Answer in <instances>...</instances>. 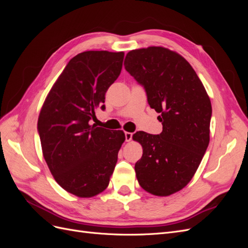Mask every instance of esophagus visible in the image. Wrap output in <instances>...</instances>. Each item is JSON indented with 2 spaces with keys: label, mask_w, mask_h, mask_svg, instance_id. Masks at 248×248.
<instances>
[{
  "label": "esophagus",
  "mask_w": 248,
  "mask_h": 248,
  "mask_svg": "<svg viewBox=\"0 0 248 248\" xmlns=\"http://www.w3.org/2000/svg\"><path fill=\"white\" fill-rule=\"evenodd\" d=\"M132 140V133L131 132H125V140L126 141H130Z\"/></svg>",
  "instance_id": "obj_1"
}]
</instances>
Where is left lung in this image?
<instances>
[{
  "instance_id": "left-lung-1",
  "label": "left lung",
  "mask_w": 248,
  "mask_h": 248,
  "mask_svg": "<svg viewBox=\"0 0 248 248\" xmlns=\"http://www.w3.org/2000/svg\"><path fill=\"white\" fill-rule=\"evenodd\" d=\"M125 69L146 90L148 103L162 124L160 134L138 131L133 140L142 147L136 163L142 189L168 197L190 182L210 140L212 107L206 89L191 65L162 46L130 50Z\"/></svg>"
}]
</instances>
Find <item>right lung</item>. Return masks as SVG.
I'll return each instance as SVG.
<instances>
[{
  "mask_svg": "<svg viewBox=\"0 0 248 248\" xmlns=\"http://www.w3.org/2000/svg\"><path fill=\"white\" fill-rule=\"evenodd\" d=\"M124 52L89 50L73 57L48 92L38 118L43 157L56 182L78 198L109 183L125 140L123 130L90 124L104 109L108 89L121 73Z\"/></svg>",
  "mask_w": 248,
  "mask_h": 248,
  "instance_id": "obj_1",
  "label": "right lung"
}]
</instances>
